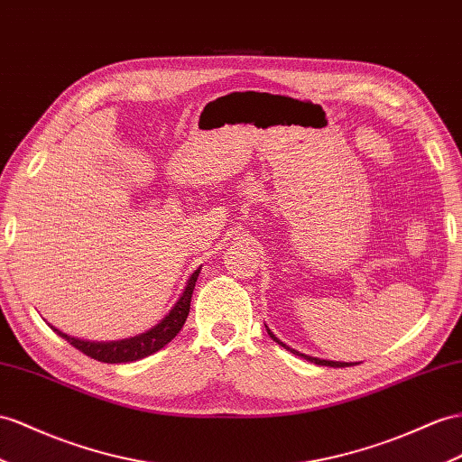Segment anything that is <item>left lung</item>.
Returning <instances> with one entry per match:
<instances>
[{
    "mask_svg": "<svg viewBox=\"0 0 462 462\" xmlns=\"http://www.w3.org/2000/svg\"><path fill=\"white\" fill-rule=\"evenodd\" d=\"M267 328V326H265ZM267 334H269V337L271 339H273V341H277V344L279 346H282V347H285L287 351H291V353H294V355H300V357H304L306 361H310V363H316V365H322V366H349V363H339V361H326V359H318V357H309V355H304V353H299V351H294V349H291L289 346H285V344H282V341L279 339V337H275V334L273 332H271V329L267 328Z\"/></svg>",
    "mask_w": 462,
    "mask_h": 462,
    "instance_id": "1",
    "label": "left lung"
}]
</instances>
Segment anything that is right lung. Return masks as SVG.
Returning a JSON list of instances; mask_svg holds the SVG:
<instances>
[{"instance_id":"right-lung-1","label":"right lung","mask_w":462,"mask_h":462,"mask_svg":"<svg viewBox=\"0 0 462 462\" xmlns=\"http://www.w3.org/2000/svg\"><path fill=\"white\" fill-rule=\"evenodd\" d=\"M199 273L200 269H197L195 273L189 277L183 294L180 297V300L175 302L170 314L165 316L158 326L148 329L146 334H140L121 341H84V339L69 337L52 326L51 328L58 336H62L66 341H69V346H74L76 349L88 355V357L97 359L101 363H133L138 359H144L148 355L162 349L165 344H170V341L180 334V329L183 328L189 316V309H191V294H193Z\"/></svg>"}]
</instances>
